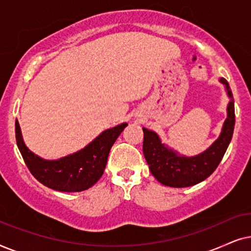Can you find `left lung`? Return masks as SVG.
Masks as SVG:
<instances>
[{
    "label": "left lung",
    "mask_w": 251,
    "mask_h": 251,
    "mask_svg": "<svg viewBox=\"0 0 251 251\" xmlns=\"http://www.w3.org/2000/svg\"><path fill=\"white\" fill-rule=\"evenodd\" d=\"M220 81L226 86L227 94L232 98L227 80L222 78ZM234 125V101H230L227 106V119L219 138L208 150L194 157L178 156L176 152L162 145L155 132L143 128V155L150 172L160 183L176 188L194 186L203 181L215 172L222 162L232 140Z\"/></svg>",
    "instance_id": "obj_1"
}]
</instances>
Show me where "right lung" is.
Returning a JSON list of instances; mask_svg holds the SVG:
<instances>
[{"label": "right lung", "instance_id": "1", "mask_svg": "<svg viewBox=\"0 0 251 251\" xmlns=\"http://www.w3.org/2000/svg\"><path fill=\"white\" fill-rule=\"evenodd\" d=\"M127 126L124 123L106 129L86 148L58 160L40 158L24 145L19 124L16 120V141L26 166L33 176L58 192H82L99 181L104 172L110 149Z\"/></svg>", "mask_w": 251, "mask_h": 251}]
</instances>
